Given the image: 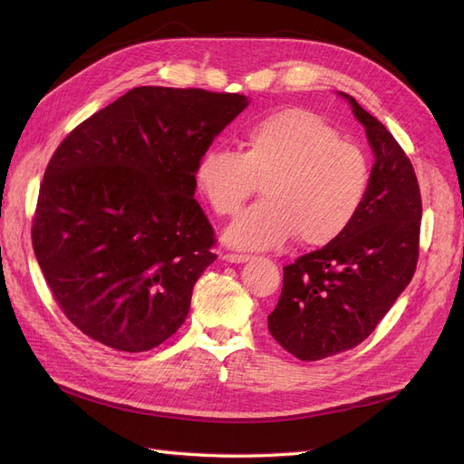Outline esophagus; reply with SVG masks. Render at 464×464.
I'll return each mask as SVG.
<instances>
[{"instance_id":"1","label":"esophagus","mask_w":464,"mask_h":464,"mask_svg":"<svg viewBox=\"0 0 464 464\" xmlns=\"http://www.w3.org/2000/svg\"><path fill=\"white\" fill-rule=\"evenodd\" d=\"M222 259H226V262H230V264H244V262H247V259H250V256L247 254H224V257Z\"/></svg>"}]
</instances>
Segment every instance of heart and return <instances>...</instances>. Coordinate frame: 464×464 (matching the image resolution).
<instances>
[{
  "label": "heart",
  "instance_id": "obj_1",
  "mask_svg": "<svg viewBox=\"0 0 464 464\" xmlns=\"http://www.w3.org/2000/svg\"><path fill=\"white\" fill-rule=\"evenodd\" d=\"M262 180L259 205L246 210L226 242L266 250L299 234L304 246H326L350 228L368 197L366 153L341 140L329 121L285 108L247 121L240 151L212 145L200 153L195 185L218 217H234Z\"/></svg>",
  "mask_w": 464,
  "mask_h": 464
}]
</instances>
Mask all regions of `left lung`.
Here are the masks:
<instances>
[{
	"instance_id": "1",
	"label": "left lung",
	"mask_w": 464,
	"mask_h": 464,
	"mask_svg": "<svg viewBox=\"0 0 464 464\" xmlns=\"http://www.w3.org/2000/svg\"><path fill=\"white\" fill-rule=\"evenodd\" d=\"M374 151L372 183L350 228L284 267V289L267 317L271 336L299 360L358 346L408 287L420 257L421 193L410 157L382 121L341 92Z\"/></svg>"
}]
</instances>
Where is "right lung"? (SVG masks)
Here are the masks:
<instances>
[{"mask_svg": "<svg viewBox=\"0 0 464 464\" xmlns=\"http://www.w3.org/2000/svg\"><path fill=\"white\" fill-rule=\"evenodd\" d=\"M246 106L242 94L138 86L56 147L31 240L54 301L86 336L143 353L185 323L217 259L195 167Z\"/></svg>", "mask_w": 464, "mask_h": 464, "instance_id": "right-lung-1", "label": "right lung"}]
</instances>
